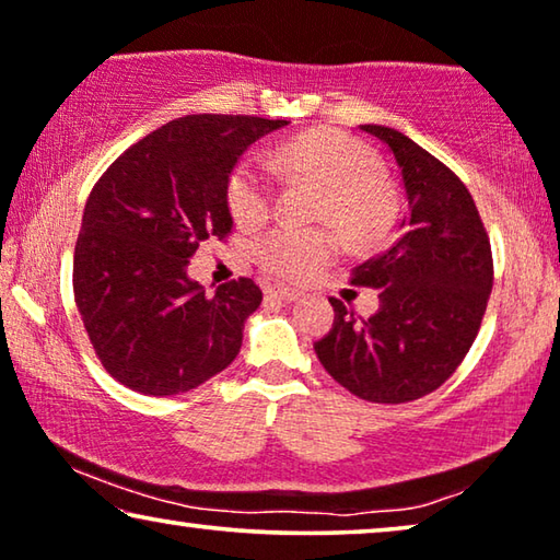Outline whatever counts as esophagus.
Instances as JSON below:
<instances>
[{
	"mask_svg": "<svg viewBox=\"0 0 560 560\" xmlns=\"http://www.w3.org/2000/svg\"><path fill=\"white\" fill-rule=\"evenodd\" d=\"M266 296L273 299V302H294L302 294H299L296 289H289V287H271L266 289Z\"/></svg>",
	"mask_w": 560,
	"mask_h": 560,
	"instance_id": "1",
	"label": "esophagus"
}]
</instances>
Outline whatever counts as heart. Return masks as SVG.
Instances as JSON below:
<instances>
[{"mask_svg":"<svg viewBox=\"0 0 560 560\" xmlns=\"http://www.w3.org/2000/svg\"><path fill=\"white\" fill-rule=\"evenodd\" d=\"M312 177L325 187L319 215L332 218L352 235H375L390 220V198L375 179V156L348 133L312 131L271 154H248L228 179V208L243 228L261 225L277 202V171ZM340 241L325 228L279 225L258 243L264 269L283 279H302L335 256Z\"/></svg>","mask_w":560,"mask_h":560,"instance_id":"obj_1","label":"heart"}]
</instances>
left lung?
<instances>
[{"label": "left lung", "mask_w": 560, "mask_h": 560, "mask_svg": "<svg viewBox=\"0 0 560 560\" xmlns=\"http://www.w3.org/2000/svg\"><path fill=\"white\" fill-rule=\"evenodd\" d=\"M398 164L406 212L390 246L358 266L355 283L381 289L360 319L340 299L332 329L314 342L329 375L370 404H408L459 368L492 291V250L467 187L406 133L362 124Z\"/></svg>", "instance_id": "obj_1"}]
</instances>
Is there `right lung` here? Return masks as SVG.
Segmentation results:
<instances>
[{
	"instance_id": "add662e5",
	"label": "right lung",
	"mask_w": 560,
	"mask_h": 560,
	"mask_svg": "<svg viewBox=\"0 0 560 560\" xmlns=\"http://www.w3.org/2000/svg\"><path fill=\"white\" fill-rule=\"evenodd\" d=\"M289 121L185 116L137 141L83 208L73 291L98 360L126 388L179 396L225 370L261 289L238 279L208 294L187 266L233 228L228 179L241 154Z\"/></svg>"
}]
</instances>
